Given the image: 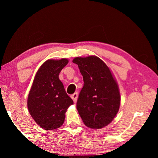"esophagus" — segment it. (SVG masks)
Returning a JSON list of instances; mask_svg holds the SVG:
<instances>
[{"label": "esophagus", "mask_w": 158, "mask_h": 158, "mask_svg": "<svg viewBox=\"0 0 158 158\" xmlns=\"http://www.w3.org/2000/svg\"><path fill=\"white\" fill-rule=\"evenodd\" d=\"M71 98L74 100V102L76 103L77 102V98H78V93H74V94H73V95H71Z\"/></svg>", "instance_id": "esophagus-1"}]
</instances>
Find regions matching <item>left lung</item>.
Returning <instances> with one entry per match:
<instances>
[{
	"label": "left lung",
	"mask_w": 158,
	"mask_h": 158,
	"mask_svg": "<svg viewBox=\"0 0 158 158\" xmlns=\"http://www.w3.org/2000/svg\"><path fill=\"white\" fill-rule=\"evenodd\" d=\"M84 79L77 109L84 123L100 129L113 121L121 104L118 85L108 66L95 56L74 58Z\"/></svg>",
	"instance_id": "1"
}]
</instances>
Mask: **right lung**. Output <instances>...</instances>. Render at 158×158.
Returning <instances> with one entry per match:
<instances>
[{
    "label": "right lung",
    "instance_id": "add662e5",
    "mask_svg": "<svg viewBox=\"0 0 158 158\" xmlns=\"http://www.w3.org/2000/svg\"><path fill=\"white\" fill-rule=\"evenodd\" d=\"M68 60L49 59L42 64L35 77L28 97V111L37 124L44 130L60 127L65 112L73 100L58 78Z\"/></svg>",
    "mask_w": 158,
    "mask_h": 158
}]
</instances>
